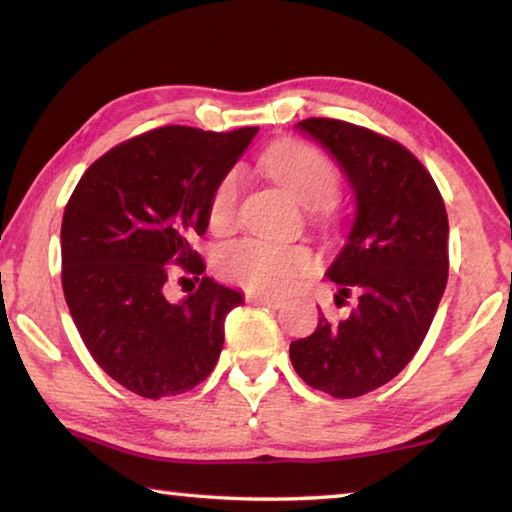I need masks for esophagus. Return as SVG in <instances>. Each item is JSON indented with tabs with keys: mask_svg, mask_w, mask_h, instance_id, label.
Wrapping results in <instances>:
<instances>
[{
	"mask_svg": "<svg viewBox=\"0 0 512 512\" xmlns=\"http://www.w3.org/2000/svg\"><path fill=\"white\" fill-rule=\"evenodd\" d=\"M248 302H253V305H266V307H273V309H280L284 305L282 298H273V296H262V293H248L246 296Z\"/></svg>",
	"mask_w": 512,
	"mask_h": 512,
	"instance_id": "34e87169",
	"label": "esophagus"
}]
</instances>
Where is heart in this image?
Returning <instances> with one entry per match:
<instances>
[{
	"label": "heart",
	"instance_id": "1",
	"mask_svg": "<svg viewBox=\"0 0 512 512\" xmlns=\"http://www.w3.org/2000/svg\"><path fill=\"white\" fill-rule=\"evenodd\" d=\"M264 171L280 183L298 203L309 207L311 219L320 228L336 221L334 198L341 176L325 153L302 142H282L262 158ZM241 198V173L228 171L212 189L207 203L210 230L228 232L235 228ZM314 255L307 246H284L266 239H241L216 253V268L225 280L264 296H280L298 284L302 275L314 271Z\"/></svg>",
	"mask_w": 512,
	"mask_h": 512
}]
</instances>
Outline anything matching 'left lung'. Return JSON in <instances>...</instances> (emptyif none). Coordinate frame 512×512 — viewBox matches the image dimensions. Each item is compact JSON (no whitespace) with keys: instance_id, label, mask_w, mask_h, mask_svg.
Instances as JSON below:
<instances>
[{"instance_id":"1","label":"left lung","mask_w":512,"mask_h":512,"mask_svg":"<svg viewBox=\"0 0 512 512\" xmlns=\"http://www.w3.org/2000/svg\"><path fill=\"white\" fill-rule=\"evenodd\" d=\"M298 128L334 155L357 196L327 277L341 287L336 300L357 293L359 302L339 323L320 314L289 357L305 384L350 400L400 375L427 336L447 287V212L431 173L400 142L327 117Z\"/></svg>"}]
</instances>
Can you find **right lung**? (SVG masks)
I'll list each match as a JSON object with an SVG mask.
<instances>
[{"label": "right lung", "instance_id": "add662e5", "mask_svg": "<svg viewBox=\"0 0 512 512\" xmlns=\"http://www.w3.org/2000/svg\"><path fill=\"white\" fill-rule=\"evenodd\" d=\"M255 133L155 128L103 153L69 196L60 228L69 314L92 359L135 395L192 391L219 361L225 316L244 298L201 277L192 239L205 235L212 189ZM180 272L199 289L169 303L166 282Z\"/></svg>", "mask_w": 512, "mask_h": 512}]
</instances>
